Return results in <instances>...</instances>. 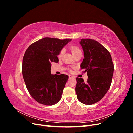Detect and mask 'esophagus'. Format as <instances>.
Returning a JSON list of instances; mask_svg holds the SVG:
<instances>
[{"instance_id":"1","label":"esophagus","mask_w":133,"mask_h":133,"mask_svg":"<svg viewBox=\"0 0 133 133\" xmlns=\"http://www.w3.org/2000/svg\"><path fill=\"white\" fill-rule=\"evenodd\" d=\"M72 78H74V76H71V75H69V79H72Z\"/></svg>"}]
</instances>
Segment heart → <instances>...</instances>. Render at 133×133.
I'll return each mask as SVG.
<instances>
[{
    "mask_svg": "<svg viewBox=\"0 0 133 133\" xmlns=\"http://www.w3.org/2000/svg\"><path fill=\"white\" fill-rule=\"evenodd\" d=\"M70 50L71 51L72 54H73V55L76 54L78 53H80V52H81V51H80L79 48H78V47H76V46H71L70 48ZM63 53H64V49H62L61 51H60V53H59V54L58 55V57L59 58H61L62 57Z\"/></svg>",
    "mask_w": 133,
    "mask_h": 133,
    "instance_id": "heart-1",
    "label": "heart"
}]
</instances>
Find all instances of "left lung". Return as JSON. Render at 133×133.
I'll use <instances>...</instances> for the list:
<instances>
[{
    "label": "left lung",
    "instance_id": "obj_1",
    "mask_svg": "<svg viewBox=\"0 0 133 133\" xmlns=\"http://www.w3.org/2000/svg\"><path fill=\"white\" fill-rule=\"evenodd\" d=\"M80 44L84 57L80 68L85 69L88 78L87 83L76 78L75 92L80 102L91 105L101 100L110 88L114 65L109 52L97 41L82 39Z\"/></svg>",
    "mask_w": 133,
    "mask_h": 133
}]
</instances>
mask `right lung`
I'll return each instance as SVG.
<instances>
[{"label":"right lung","mask_w":133,"mask_h":133,"mask_svg":"<svg viewBox=\"0 0 133 133\" xmlns=\"http://www.w3.org/2000/svg\"><path fill=\"white\" fill-rule=\"evenodd\" d=\"M71 41L44 38L26 49L23 59V76L28 91L38 103L52 105L61 99L69 76L51 74V63H58L57 56Z\"/></svg>","instance_id":"obj_1"}]
</instances>
